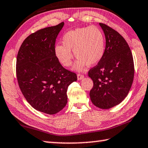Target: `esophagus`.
Segmentation results:
<instances>
[{"label":"esophagus","mask_w":148,"mask_h":148,"mask_svg":"<svg viewBox=\"0 0 148 148\" xmlns=\"http://www.w3.org/2000/svg\"><path fill=\"white\" fill-rule=\"evenodd\" d=\"M84 75L80 74V73L77 74V79H78V80H81L82 79H84Z\"/></svg>","instance_id":"1"}]
</instances>
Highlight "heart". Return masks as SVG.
<instances>
[{
    "mask_svg": "<svg viewBox=\"0 0 148 148\" xmlns=\"http://www.w3.org/2000/svg\"><path fill=\"white\" fill-rule=\"evenodd\" d=\"M62 45L55 47V54L58 60L65 67L72 64L74 52L79 58L74 66L75 69L82 71L84 67L95 66L101 60L105 52V38L99 27L77 28L65 34L62 38Z\"/></svg>",
    "mask_w": 148,
    "mask_h": 148,
    "instance_id": "heart-1",
    "label": "heart"
}]
</instances>
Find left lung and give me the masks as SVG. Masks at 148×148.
Returning a JSON list of instances; mask_svg holds the SVG:
<instances>
[{"label":"left lung","instance_id":"obj_1","mask_svg":"<svg viewBox=\"0 0 148 148\" xmlns=\"http://www.w3.org/2000/svg\"><path fill=\"white\" fill-rule=\"evenodd\" d=\"M106 40L105 52L99 63L88 71L94 82L90 92L93 104L102 109L117 105L127 95L134 78L133 54L123 36L99 23Z\"/></svg>","mask_w":148,"mask_h":148}]
</instances>
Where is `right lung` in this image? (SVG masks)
<instances>
[{"label": "right lung", "instance_id": "1", "mask_svg": "<svg viewBox=\"0 0 148 148\" xmlns=\"http://www.w3.org/2000/svg\"><path fill=\"white\" fill-rule=\"evenodd\" d=\"M64 23L42 28L23 41L18 51V84L28 103L48 114L62 110L67 102V88L76 73L65 69L55 54V42Z\"/></svg>", "mask_w": 148, "mask_h": 148}]
</instances>
